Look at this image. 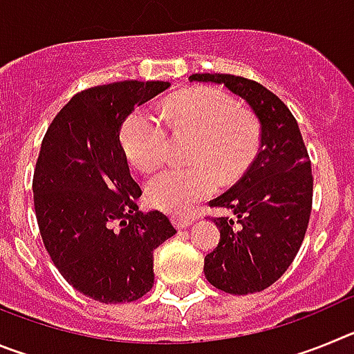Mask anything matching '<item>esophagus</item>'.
Listing matches in <instances>:
<instances>
[{
  "mask_svg": "<svg viewBox=\"0 0 354 354\" xmlns=\"http://www.w3.org/2000/svg\"><path fill=\"white\" fill-rule=\"evenodd\" d=\"M193 218H189V216H183V214H175L174 216V223L177 225V227L179 228H186V227H189V225L193 223Z\"/></svg>",
  "mask_w": 354,
  "mask_h": 354,
  "instance_id": "1",
  "label": "esophagus"
}]
</instances>
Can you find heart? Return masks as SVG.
Instances as JSON below:
<instances>
[{
  "instance_id": "b5f03b06",
  "label": "heart",
  "mask_w": 354,
  "mask_h": 354,
  "mask_svg": "<svg viewBox=\"0 0 354 354\" xmlns=\"http://www.w3.org/2000/svg\"><path fill=\"white\" fill-rule=\"evenodd\" d=\"M161 118L150 108H138L120 131L122 150L140 171H150L167 156L168 129L195 134L189 147L192 165H174L147 183V198L154 207L183 214L218 189L220 177L236 180L259 149L255 118L237 111L227 93L212 88L192 90L167 102Z\"/></svg>"
}]
</instances>
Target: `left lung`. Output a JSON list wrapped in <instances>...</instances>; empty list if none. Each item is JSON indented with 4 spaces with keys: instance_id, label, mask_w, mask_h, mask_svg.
Returning <instances> with one entry per match:
<instances>
[{
    "instance_id": "obj_1",
    "label": "left lung",
    "mask_w": 354,
    "mask_h": 354,
    "mask_svg": "<svg viewBox=\"0 0 354 354\" xmlns=\"http://www.w3.org/2000/svg\"><path fill=\"white\" fill-rule=\"evenodd\" d=\"M189 81L223 84L245 99L261 124V147L245 175L211 207L234 218H214L220 243L204 261L211 286L228 294L261 292L294 261L312 211V168L298 122L261 83L230 74H193Z\"/></svg>"
}]
</instances>
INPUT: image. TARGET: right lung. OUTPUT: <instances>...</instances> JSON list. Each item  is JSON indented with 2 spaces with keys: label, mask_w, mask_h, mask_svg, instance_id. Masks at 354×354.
Segmentation results:
<instances>
[{
  "label": "right lung",
  "mask_w": 354,
  "mask_h": 354,
  "mask_svg": "<svg viewBox=\"0 0 354 354\" xmlns=\"http://www.w3.org/2000/svg\"><path fill=\"white\" fill-rule=\"evenodd\" d=\"M168 81H118L76 93L42 140L33 202L44 246L62 277L101 303H131L154 286V250L177 230L142 212V187L122 150V124Z\"/></svg>",
  "instance_id": "obj_1"
}]
</instances>
